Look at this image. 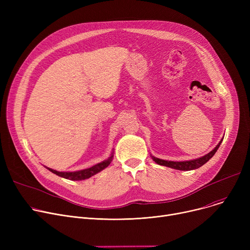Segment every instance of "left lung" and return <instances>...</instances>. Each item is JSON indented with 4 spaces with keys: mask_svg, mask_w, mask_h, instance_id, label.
Wrapping results in <instances>:
<instances>
[{
    "mask_svg": "<svg viewBox=\"0 0 250 250\" xmlns=\"http://www.w3.org/2000/svg\"><path fill=\"white\" fill-rule=\"evenodd\" d=\"M223 139L220 141V143L215 147L214 150H212L209 153H208L207 155L201 157V158L198 159H193V160H189V161H181V162H174V161H167V160H162L159 158H156V157L152 156V159L159 165H163V166H167L170 168L173 169H177V170H185V171H188V170H193L196 168H200L201 166H203L204 164H206L212 157L215 155V153L217 152V150L219 149L221 143H222Z\"/></svg>",
    "mask_w": 250,
    "mask_h": 250,
    "instance_id": "obj_1",
    "label": "left lung"
}]
</instances>
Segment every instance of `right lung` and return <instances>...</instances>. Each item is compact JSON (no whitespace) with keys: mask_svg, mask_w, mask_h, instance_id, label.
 Here are the masks:
<instances>
[{"mask_svg":"<svg viewBox=\"0 0 250 250\" xmlns=\"http://www.w3.org/2000/svg\"><path fill=\"white\" fill-rule=\"evenodd\" d=\"M113 159V153H111L110 157L106 160H104L94 166H92L90 168L87 169H83V170H79V171H74V172H61V171H57V170H54L51 168H47L49 171H51L52 173H55L61 177H63L65 179H70V180H83V179H87L91 176L95 175L96 173L102 171L104 168H106L112 161Z\"/></svg>","mask_w":250,"mask_h":250,"instance_id":"1","label":"right lung"}]
</instances>
